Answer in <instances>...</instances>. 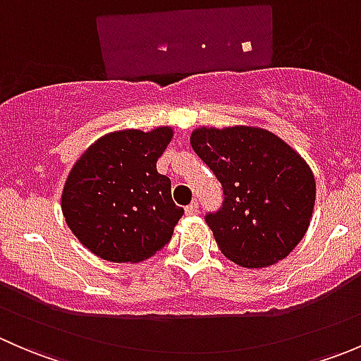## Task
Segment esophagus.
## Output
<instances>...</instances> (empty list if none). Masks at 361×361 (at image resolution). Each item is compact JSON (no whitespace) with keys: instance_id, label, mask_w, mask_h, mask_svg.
Listing matches in <instances>:
<instances>
[{"instance_id":"34e87169","label":"esophagus","mask_w":361,"mask_h":361,"mask_svg":"<svg viewBox=\"0 0 361 361\" xmlns=\"http://www.w3.org/2000/svg\"><path fill=\"white\" fill-rule=\"evenodd\" d=\"M185 211H187V214H190V216H194V214L199 213V204H197V202L188 204V206L185 207Z\"/></svg>"}]
</instances>
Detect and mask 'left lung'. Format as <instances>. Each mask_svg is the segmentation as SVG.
I'll use <instances>...</instances> for the list:
<instances>
[{"mask_svg":"<svg viewBox=\"0 0 361 361\" xmlns=\"http://www.w3.org/2000/svg\"><path fill=\"white\" fill-rule=\"evenodd\" d=\"M190 145L224 188V206L206 214L221 253L248 269L288 257L314 209L316 181L307 162L260 127H199Z\"/></svg>","mask_w":361,"mask_h":361,"instance_id":"left-lung-1","label":"left lung"}]
</instances>
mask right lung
Listing matches in <instances>:
<instances>
[{
  "instance_id": "1",
  "label": "right lung",
  "mask_w": 361,
  "mask_h": 361,
  "mask_svg": "<svg viewBox=\"0 0 361 361\" xmlns=\"http://www.w3.org/2000/svg\"><path fill=\"white\" fill-rule=\"evenodd\" d=\"M171 127L115 130L94 141L69 171L61 207L75 238L108 262H141L171 241L183 216L157 160Z\"/></svg>"
}]
</instances>
